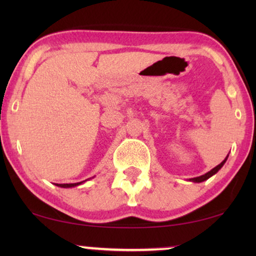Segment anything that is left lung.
<instances>
[{
    "instance_id": "obj_1",
    "label": "left lung",
    "mask_w": 256,
    "mask_h": 256,
    "mask_svg": "<svg viewBox=\"0 0 256 256\" xmlns=\"http://www.w3.org/2000/svg\"><path fill=\"white\" fill-rule=\"evenodd\" d=\"M226 160H227V157L225 160H222V163L219 164V166H216V168H213V169L211 170V171H208V174H202V176H199V177H196V178H192V180H192V182H197V183H200V182H204V180H208L210 177L211 176H213V174H216L218 172V171L222 169V166H224V164H225V162H226Z\"/></svg>"
}]
</instances>
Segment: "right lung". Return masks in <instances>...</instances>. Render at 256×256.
Wrapping results in <instances>:
<instances>
[{"instance_id": "add662e5", "label": "right lung", "mask_w": 256, "mask_h": 256, "mask_svg": "<svg viewBox=\"0 0 256 256\" xmlns=\"http://www.w3.org/2000/svg\"><path fill=\"white\" fill-rule=\"evenodd\" d=\"M82 183V182H80V183H73V184H57V185L60 188H72V186H76V185H79Z\"/></svg>"}]
</instances>
